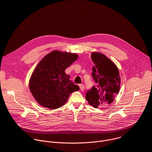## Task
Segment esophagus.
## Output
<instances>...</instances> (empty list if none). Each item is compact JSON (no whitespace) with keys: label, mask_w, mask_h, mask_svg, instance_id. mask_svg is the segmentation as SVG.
Returning <instances> with one entry per match:
<instances>
[{"label":"esophagus","mask_w":152,"mask_h":152,"mask_svg":"<svg viewBox=\"0 0 152 152\" xmlns=\"http://www.w3.org/2000/svg\"><path fill=\"white\" fill-rule=\"evenodd\" d=\"M79 87L81 91H83L84 88H85V86L83 84H79Z\"/></svg>","instance_id":"34e87169"}]
</instances>
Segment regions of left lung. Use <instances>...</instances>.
<instances>
[{"mask_svg":"<svg viewBox=\"0 0 152 152\" xmlns=\"http://www.w3.org/2000/svg\"><path fill=\"white\" fill-rule=\"evenodd\" d=\"M91 57L95 65L92 69V76L96 86L86 94V99L95 108L104 107L114 102L119 92V70L116 64L103 53L93 52Z\"/></svg>","mask_w":152,"mask_h":152,"instance_id":"1","label":"left lung"}]
</instances>
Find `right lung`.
<instances>
[{
  "instance_id": "obj_1",
  "label": "right lung",
  "mask_w": 152,
  "mask_h": 152,
  "mask_svg": "<svg viewBox=\"0 0 152 152\" xmlns=\"http://www.w3.org/2000/svg\"><path fill=\"white\" fill-rule=\"evenodd\" d=\"M77 58L76 53L53 50L39 62L30 77L29 87L40 106L57 109L65 104L71 93L79 90L65 73Z\"/></svg>"
}]
</instances>
